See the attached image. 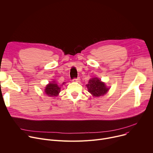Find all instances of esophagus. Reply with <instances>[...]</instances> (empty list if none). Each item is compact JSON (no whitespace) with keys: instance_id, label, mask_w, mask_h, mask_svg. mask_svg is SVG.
<instances>
[{"instance_id":"34e87169","label":"esophagus","mask_w":153,"mask_h":153,"mask_svg":"<svg viewBox=\"0 0 153 153\" xmlns=\"http://www.w3.org/2000/svg\"><path fill=\"white\" fill-rule=\"evenodd\" d=\"M80 80V78L79 77H78V78H74L73 81H79Z\"/></svg>"}]
</instances>
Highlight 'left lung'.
<instances>
[{
    "label": "left lung",
    "mask_w": 153,
    "mask_h": 153,
    "mask_svg": "<svg viewBox=\"0 0 153 153\" xmlns=\"http://www.w3.org/2000/svg\"><path fill=\"white\" fill-rule=\"evenodd\" d=\"M88 92L94 97H100L106 94L109 89L106 86L105 84L101 82L97 78L91 79L87 84Z\"/></svg>",
    "instance_id": "left-lung-1"
}]
</instances>
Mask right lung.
I'll return each instance as SVG.
<instances>
[{
    "mask_svg": "<svg viewBox=\"0 0 153 153\" xmlns=\"http://www.w3.org/2000/svg\"><path fill=\"white\" fill-rule=\"evenodd\" d=\"M45 92L47 95L50 97L57 96L60 92V88L56 83H55V82L53 81L52 82H50L49 84L47 85V87L45 89Z\"/></svg>",
    "mask_w": 153,
    "mask_h": 153,
    "instance_id": "obj_1",
    "label": "right lung"
}]
</instances>
